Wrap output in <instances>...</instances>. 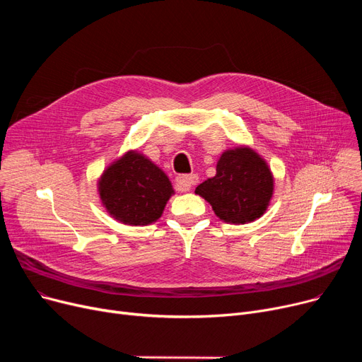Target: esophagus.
I'll return each instance as SVG.
<instances>
[{"instance_id": "obj_1", "label": "esophagus", "mask_w": 362, "mask_h": 362, "mask_svg": "<svg viewBox=\"0 0 362 362\" xmlns=\"http://www.w3.org/2000/svg\"><path fill=\"white\" fill-rule=\"evenodd\" d=\"M197 182H198V176L197 175H182V176L176 177V185L179 186L180 191H183V192L191 191V189L194 187V185H197Z\"/></svg>"}]
</instances>
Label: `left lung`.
<instances>
[{"mask_svg": "<svg viewBox=\"0 0 362 362\" xmlns=\"http://www.w3.org/2000/svg\"><path fill=\"white\" fill-rule=\"evenodd\" d=\"M216 170V176L198 185L195 194L213 206L221 221L246 224L267 211L274 192V176L255 149L246 145L226 149Z\"/></svg>", "mask_w": 362, "mask_h": 362, "instance_id": "1", "label": "left lung"}]
</instances>
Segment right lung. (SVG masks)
<instances>
[{"instance_id": "add662e5", "label": "right lung", "mask_w": 362, "mask_h": 362, "mask_svg": "<svg viewBox=\"0 0 362 362\" xmlns=\"http://www.w3.org/2000/svg\"><path fill=\"white\" fill-rule=\"evenodd\" d=\"M98 195L107 213L123 224L156 223L175 195L164 171L138 149H129L110 163L97 182Z\"/></svg>"}]
</instances>
